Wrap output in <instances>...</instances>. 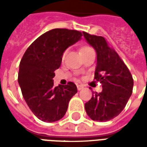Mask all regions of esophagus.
I'll use <instances>...</instances> for the list:
<instances>
[{
  "instance_id": "1",
  "label": "esophagus",
  "mask_w": 147,
  "mask_h": 147,
  "mask_svg": "<svg viewBox=\"0 0 147 147\" xmlns=\"http://www.w3.org/2000/svg\"><path fill=\"white\" fill-rule=\"evenodd\" d=\"M83 87L84 86L83 85H77V89H78V90H81L82 89H83Z\"/></svg>"
}]
</instances>
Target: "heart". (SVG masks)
Masks as SVG:
<instances>
[{
  "mask_svg": "<svg viewBox=\"0 0 147 147\" xmlns=\"http://www.w3.org/2000/svg\"><path fill=\"white\" fill-rule=\"evenodd\" d=\"M88 48H90V47H88V46H83L82 48L80 49V50H83V49H88Z\"/></svg>",
  "mask_w": 147,
  "mask_h": 147,
  "instance_id": "b5f03b06",
  "label": "heart"
}]
</instances>
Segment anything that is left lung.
<instances>
[{"label":"left lung","instance_id":"8db88e82","mask_svg":"<svg viewBox=\"0 0 147 147\" xmlns=\"http://www.w3.org/2000/svg\"><path fill=\"white\" fill-rule=\"evenodd\" d=\"M83 33L86 42L97 53L94 80L102 86V92H96L92 96L85 104V109L91 120L101 122L110 120L122 112L132 94V76L105 38Z\"/></svg>","mask_w":147,"mask_h":147}]
</instances>
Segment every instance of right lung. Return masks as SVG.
Wrapping results in <instances>:
<instances>
[{
    "label": "right lung",
    "mask_w": 147,
    "mask_h": 147,
    "mask_svg": "<svg viewBox=\"0 0 147 147\" xmlns=\"http://www.w3.org/2000/svg\"><path fill=\"white\" fill-rule=\"evenodd\" d=\"M82 36L76 30H49L27 48L21 59L18 82L25 102L39 120L49 123L61 120L77 93L72 82L54 86L53 79L55 70L61 66L64 52Z\"/></svg>",
    "instance_id": "add662e5"
}]
</instances>
